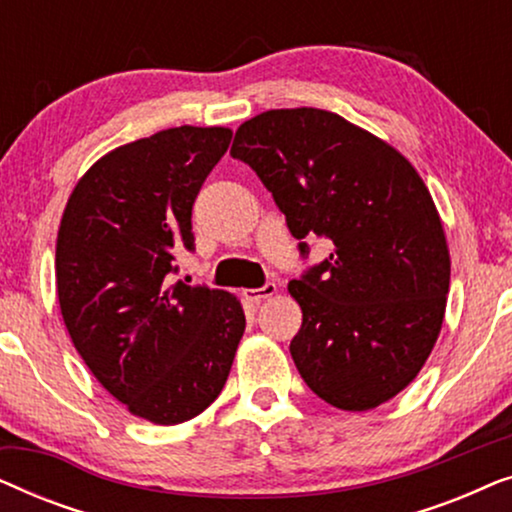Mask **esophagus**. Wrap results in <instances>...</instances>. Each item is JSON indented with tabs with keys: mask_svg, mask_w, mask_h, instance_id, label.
I'll list each match as a JSON object with an SVG mask.
<instances>
[{
	"mask_svg": "<svg viewBox=\"0 0 512 512\" xmlns=\"http://www.w3.org/2000/svg\"><path fill=\"white\" fill-rule=\"evenodd\" d=\"M277 293V286L272 284V282H268V284H263L261 289H247V291H242V296H244V300H249V303H261V300H265V298H270V296H275Z\"/></svg>",
	"mask_w": 512,
	"mask_h": 512,
	"instance_id": "1",
	"label": "esophagus"
}]
</instances>
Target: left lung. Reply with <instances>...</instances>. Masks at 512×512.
I'll use <instances>...</instances> for the list:
<instances>
[{
  "label": "left lung",
  "mask_w": 512,
  "mask_h": 512,
  "mask_svg": "<svg viewBox=\"0 0 512 512\" xmlns=\"http://www.w3.org/2000/svg\"><path fill=\"white\" fill-rule=\"evenodd\" d=\"M230 156L275 198L307 258L289 284L303 310L291 340L300 377L333 408L363 412L415 380L436 345L450 291L443 223L415 167L324 109H272L242 123Z\"/></svg>",
  "instance_id": "obj_1"
}]
</instances>
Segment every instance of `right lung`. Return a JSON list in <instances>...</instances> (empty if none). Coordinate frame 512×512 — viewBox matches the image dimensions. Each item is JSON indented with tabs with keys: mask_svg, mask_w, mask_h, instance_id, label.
<instances>
[{
	"mask_svg": "<svg viewBox=\"0 0 512 512\" xmlns=\"http://www.w3.org/2000/svg\"><path fill=\"white\" fill-rule=\"evenodd\" d=\"M230 137L181 125L118 146L83 174L60 221L55 279L76 352L153 424L216 401L247 326L230 293L170 284L174 254L195 249L193 202Z\"/></svg>",
	"mask_w": 512,
	"mask_h": 512,
	"instance_id": "right-lung-1",
	"label": "right lung"
}]
</instances>
